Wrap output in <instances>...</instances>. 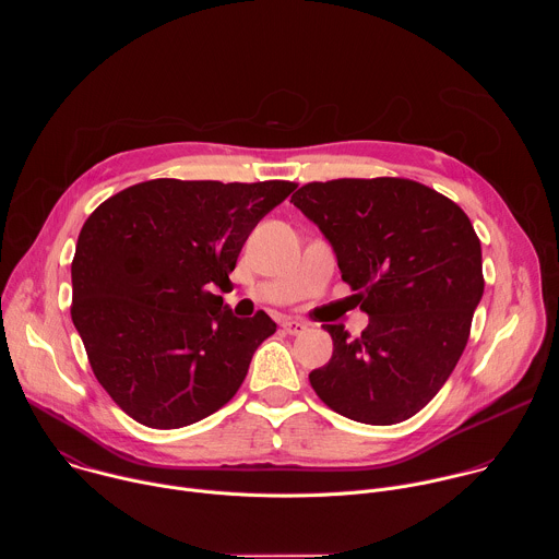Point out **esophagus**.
<instances>
[{
  "label": "esophagus",
  "instance_id": "34e87169",
  "mask_svg": "<svg viewBox=\"0 0 559 559\" xmlns=\"http://www.w3.org/2000/svg\"><path fill=\"white\" fill-rule=\"evenodd\" d=\"M307 323L305 321H283V330L289 334V336H298V334H302V332H307Z\"/></svg>",
  "mask_w": 559,
  "mask_h": 559
}]
</instances>
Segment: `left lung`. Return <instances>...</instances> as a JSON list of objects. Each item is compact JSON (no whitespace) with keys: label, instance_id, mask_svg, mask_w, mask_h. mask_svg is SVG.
<instances>
[{"label":"left lung","instance_id":"left-lung-1","mask_svg":"<svg viewBox=\"0 0 559 559\" xmlns=\"http://www.w3.org/2000/svg\"><path fill=\"white\" fill-rule=\"evenodd\" d=\"M332 243L369 328L323 325L330 362L309 373L321 401L365 425L416 416L455 369L483 298V248L457 203L412 179L311 181L292 194Z\"/></svg>","mask_w":559,"mask_h":559}]
</instances>
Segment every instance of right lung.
Masks as SVG:
<instances>
[{
    "mask_svg": "<svg viewBox=\"0 0 559 559\" xmlns=\"http://www.w3.org/2000/svg\"><path fill=\"white\" fill-rule=\"evenodd\" d=\"M296 183L152 179L106 199L79 231L72 323L112 401L152 429H181L227 405L257 347L261 309L236 318L214 287L257 223Z\"/></svg>",
    "mask_w": 559,
    "mask_h": 559,
    "instance_id": "add662e5",
    "label": "right lung"
}]
</instances>
